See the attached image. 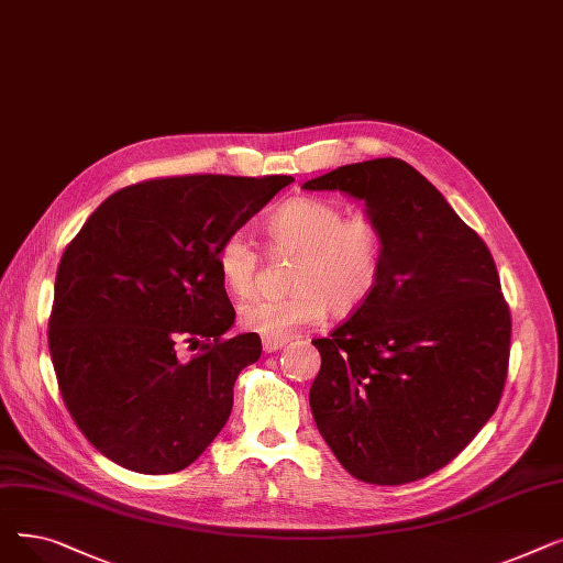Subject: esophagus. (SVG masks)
<instances>
[{"mask_svg": "<svg viewBox=\"0 0 563 563\" xmlns=\"http://www.w3.org/2000/svg\"><path fill=\"white\" fill-rule=\"evenodd\" d=\"M285 344H287V338H285V340H274V338H262V349H264L266 353H274V351L283 349Z\"/></svg>", "mask_w": 563, "mask_h": 563, "instance_id": "esophagus-1", "label": "esophagus"}]
</instances>
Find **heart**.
I'll list each match as a JSON object with an SVG mask.
<instances>
[{"instance_id": "obj_1", "label": "heart", "mask_w": 563, "mask_h": 563, "mask_svg": "<svg viewBox=\"0 0 563 563\" xmlns=\"http://www.w3.org/2000/svg\"><path fill=\"white\" fill-rule=\"evenodd\" d=\"M264 232L276 255H294L287 297H253L240 306V327L262 338L285 340L323 317L361 310L386 269L388 234L369 212L349 214L335 200L303 196L266 219ZM217 272L232 297H249L257 280L260 253L246 234L219 244Z\"/></svg>"}]
</instances>
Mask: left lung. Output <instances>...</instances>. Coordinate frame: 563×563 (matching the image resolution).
Segmentation results:
<instances>
[{
	"label": "left lung",
	"mask_w": 563,
	"mask_h": 563,
	"mask_svg": "<svg viewBox=\"0 0 563 563\" xmlns=\"http://www.w3.org/2000/svg\"><path fill=\"white\" fill-rule=\"evenodd\" d=\"M365 200L388 234L372 299L312 340L319 433L349 475L378 486L445 467L495 412L509 372L511 314L495 260L410 164H346L303 185Z\"/></svg>",
	"instance_id": "1"
}]
</instances>
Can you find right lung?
Wrapping results in <instances>:
<instances>
[{
  "label": "right lung",
  "instance_id": "1",
  "mask_svg": "<svg viewBox=\"0 0 563 563\" xmlns=\"http://www.w3.org/2000/svg\"><path fill=\"white\" fill-rule=\"evenodd\" d=\"M291 175H180L111 194L56 269L49 356L79 431L141 475L191 465L232 410L257 333L223 338L234 308L217 249ZM180 343L200 345L189 362Z\"/></svg>",
  "mask_w": 563,
  "mask_h": 563
}]
</instances>
